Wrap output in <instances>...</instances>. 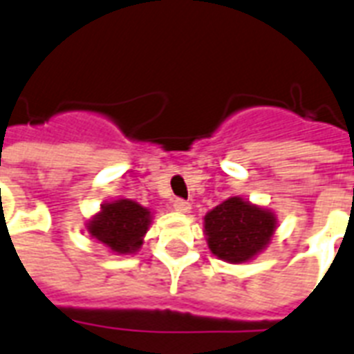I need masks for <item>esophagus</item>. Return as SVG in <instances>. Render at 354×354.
Returning a JSON list of instances; mask_svg holds the SVG:
<instances>
[{
    "mask_svg": "<svg viewBox=\"0 0 354 354\" xmlns=\"http://www.w3.org/2000/svg\"><path fill=\"white\" fill-rule=\"evenodd\" d=\"M172 207L178 211V213H189L191 211V204H189L187 200H182V198H176L174 200V204Z\"/></svg>",
    "mask_w": 354,
    "mask_h": 354,
    "instance_id": "obj_1",
    "label": "esophagus"
}]
</instances>
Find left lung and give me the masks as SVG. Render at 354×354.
I'll use <instances>...</instances> for the list:
<instances>
[{
    "label": "left lung",
    "mask_w": 354,
    "mask_h": 354,
    "mask_svg": "<svg viewBox=\"0 0 354 354\" xmlns=\"http://www.w3.org/2000/svg\"><path fill=\"white\" fill-rule=\"evenodd\" d=\"M275 222L272 211L239 196L224 200L204 216L209 250L227 263H246L263 252L274 235Z\"/></svg>",
    "instance_id": "1"
}]
</instances>
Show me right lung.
Masks as SVG:
<instances>
[{"label": "right lung", "mask_w": 354, "mask_h": 354, "mask_svg": "<svg viewBox=\"0 0 354 354\" xmlns=\"http://www.w3.org/2000/svg\"><path fill=\"white\" fill-rule=\"evenodd\" d=\"M149 226L150 211L147 207L128 198H119L101 205V211L88 222V232L112 252L133 253L143 244Z\"/></svg>", "instance_id": "1"}]
</instances>
